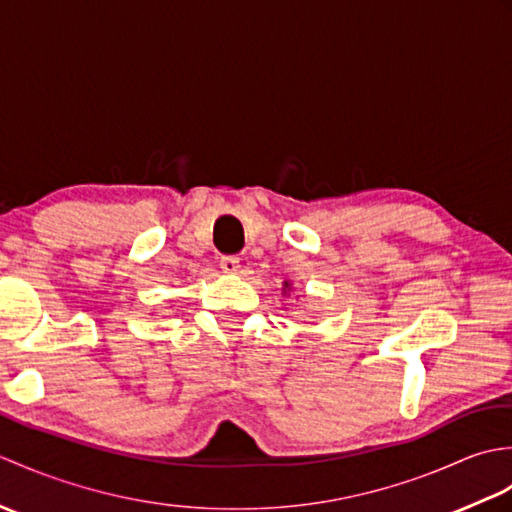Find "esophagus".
<instances>
[{"label": "esophagus", "instance_id": "1", "mask_svg": "<svg viewBox=\"0 0 512 512\" xmlns=\"http://www.w3.org/2000/svg\"><path fill=\"white\" fill-rule=\"evenodd\" d=\"M220 268H222L224 275H237L239 259L237 257H222L220 259Z\"/></svg>", "mask_w": 512, "mask_h": 512}]
</instances>
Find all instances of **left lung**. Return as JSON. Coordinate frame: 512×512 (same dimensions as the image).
Listing matches in <instances>:
<instances>
[{"label": "left lung", "instance_id": "1", "mask_svg": "<svg viewBox=\"0 0 512 512\" xmlns=\"http://www.w3.org/2000/svg\"><path fill=\"white\" fill-rule=\"evenodd\" d=\"M281 290H284V295H286V297H290V290H292V284H290V281H284V288H281Z\"/></svg>", "mask_w": 512, "mask_h": 512}]
</instances>
